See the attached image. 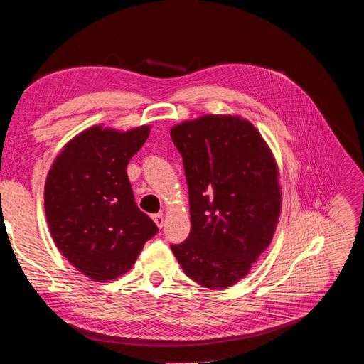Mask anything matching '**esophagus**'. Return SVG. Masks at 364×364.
I'll use <instances>...</instances> for the list:
<instances>
[{"mask_svg": "<svg viewBox=\"0 0 364 364\" xmlns=\"http://www.w3.org/2000/svg\"><path fill=\"white\" fill-rule=\"evenodd\" d=\"M154 221H155V225L161 229L164 226V215H163V213H156V215H154Z\"/></svg>", "mask_w": 364, "mask_h": 364, "instance_id": "34e87169", "label": "esophagus"}]
</instances>
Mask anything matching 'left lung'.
<instances>
[{
    "label": "left lung",
    "mask_w": 364,
    "mask_h": 364,
    "mask_svg": "<svg viewBox=\"0 0 364 364\" xmlns=\"http://www.w3.org/2000/svg\"><path fill=\"white\" fill-rule=\"evenodd\" d=\"M189 186L191 234L171 246L184 274L209 289L243 279L274 238L282 212L278 164L238 115H203L171 129Z\"/></svg>",
    "instance_id": "left-lung-1"
}]
</instances>
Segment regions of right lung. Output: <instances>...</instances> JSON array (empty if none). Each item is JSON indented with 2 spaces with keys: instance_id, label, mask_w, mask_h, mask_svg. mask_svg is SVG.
<instances>
[{
  "instance_id": "1",
  "label": "right lung",
  "mask_w": 364,
  "mask_h": 364,
  "mask_svg": "<svg viewBox=\"0 0 364 364\" xmlns=\"http://www.w3.org/2000/svg\"><path fill=\"white\" fill-rule=\"evenodd\" d=\"M151 132L95 124L55 158L44 186V210L60 252L93 282L126 274L158 228L138 209L126 167Z\"/></svg>"
}]
</instances>
